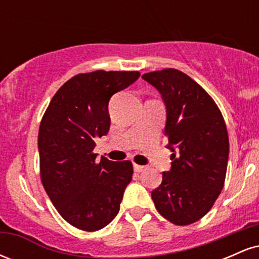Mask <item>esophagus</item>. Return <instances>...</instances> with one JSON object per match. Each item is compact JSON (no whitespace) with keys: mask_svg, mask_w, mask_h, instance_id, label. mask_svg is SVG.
I'll use <instances>...</instances> for the list:
<instances>
[{"mask_svg":"<svg viewBox=\"0 0 259 259\" xmlns=\"http://www.w3.org/2000/svg\"><path fill=\"white\" fill-rule=\"evenodd\" d=\"M146 169V167L145 165H140V164H134V170L138 171V173H140V171L145 170Z\"/></svg>","mask_w":259,"mask_h":259,"instance_id":"esophagus-1","label":"esophagus"}]
</instances>
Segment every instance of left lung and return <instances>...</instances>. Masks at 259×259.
Segmentation results:
<instances>
[{
	"mask_svg": "<svg viewBox=\"0 0 259 259\" xmlns=\"http://www.w3.org/2000/svg\"><path fill=\"white\" fill-rule=\"evenodd\" d=\"M167 107L164 134L171 169L151 192L156 209L175 225L200 221L221 195L227 175L229 136L221 109L202 86L173 68L142 75Z\"/></svg>",
	"mask_w": 259,
	"mask_h": 259,
	"instance_id": "8db88e82",
	"label": "left lung"
}]
</instances>
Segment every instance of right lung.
Instances as JSON below:
<instances>
[{"instance_id": "1", "label": "right lung", "mask_w": 259, "mask_h": 259, "mask_svg": "<svg viewBox=\"0 0 259 259\" xmlns=\"http://www.w3.org/2000/svg\"><path fill=\"white\" fill-rule=\"evenodd\" d=\"M139 72L96 70L65 81L45 112L38 129L40 177L65 222L85 231L108 225L133 178L130 160L96 162L95 139L111 125L108 102L139 79Z\"/></svg>"}]
</instances>
